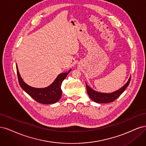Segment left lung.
Instances as JSON below:
<instances>
[{
	"label": "left lung",
	"mask_w": 146,
	"mask_h": 146,
	"mask_svg": "<svg viewBox=\"0 0 146 146\" xmlns=\"http://www.w3.org/2000/svg\"><path fill=\"white\" fill-rule=\"evenodd\" d=\"M130 79H131V76H130L127 82L121 88H119V90H117L114 92L109 93L98 92L94 90L93 89H92L91 87H89L86 82L87 93L88 96H90L91 100L95 102H97V103L111 102L113 101H114L115 100H116V99L124 92L125 88L129 85Z\"/></svg>",
	"instance_id": "8db88e82"
}]
</instances>
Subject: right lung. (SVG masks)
Returning a JSON list of instances; mask_svg holds the SVG:
<instances>
[{
	"instance_id": "add662e5",
	"label": "right lung",
	"mask_w": 146,
	"mask_h": 146,
	"mask_svg": "<svg viewBox=\"0 0 146 146\" xmlns=\"http://www.w3.org/2000/svg\"><path fill=\"white\" fill-rule=\"evenodd\" d=\"M16 69L19 83L21 88L36 101L44 104H54L60 100L62 96L61 84L72 70H70L68 72L60 73L54 82L48 87L45 88H35L29 86L23 81L19 72L17 65Z\"/></svg>"
}]
</instances>
